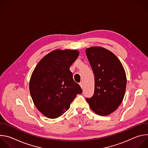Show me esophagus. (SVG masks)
<instances>
[{"instance_id":"34e87169","label":"esophagus","mask_w":148,"mask_h":148,"mask_svg":"<svg viewBox=\"0 0 148 148\" xmlns=\"http://www.w3.org/2000/svg\"><path fill=\"white\" fill-rule=\"evenodd\" d=\"M79 86H81V88L82 89L83 88V87H84V86H83V83L82 82H79Z\"/></svg>"}]
</instances>
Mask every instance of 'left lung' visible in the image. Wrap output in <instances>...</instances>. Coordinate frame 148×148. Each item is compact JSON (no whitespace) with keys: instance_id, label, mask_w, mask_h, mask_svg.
Segmentation results:
<instances>
[{"instance_id":"1","label":"left lung","mask_w":148,"mask_h":148,"mask_svg":"<svg viewBox=\"0 0 148 148\" xmlns=\"http://www.w3.org/2000/svg\"><path fill=\"white\" fill-rule=\"evenodd\" d=\"M86 53L95 78L94 95L86 100L95 113L108 115L118 108L124 97L126 86L124 69L116 56L104 48L92 47Z\"/></svg>"}]
</instances>
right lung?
<instances>
[{
  "mask_svg": "<svg viewBox=\"0 0 148 148\" xmlns=\"http://www.w3.org/2000/svg\"><path fill=\"white\" fill-rule=\"evenodd\" d=\"M78 55L75 50H54L39 61L32 74L31 97L38 110L49 118L62 115L82 93L69 70Z\"/></svg>",
  "mask_w": 148,
  "mask_h": 148,
  "instance_id": "add662e5",
  "label": "right lung"
}]
</instances>
